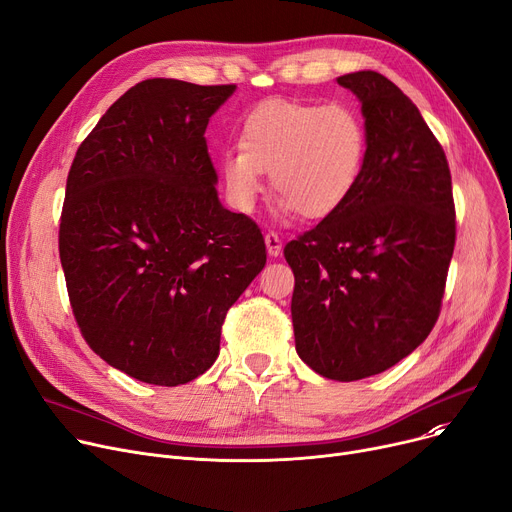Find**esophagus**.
Segmentation results:
<instances>
[{"label":"esophagus","mask_w":512,"mask_h":512,"mask_svg":"<svg viewBox=\"0 0 512 512\" xmlns=\"http://www.w3.org/2000/svg\"><path fill=\"white\" fill-rule=\"evenodd\" d=\"M265 249H267V255H270V257H280L282 255L280 236L274 234V232H267L265 234Z\"/></svg>","instance_id":"1"}]
</instances>
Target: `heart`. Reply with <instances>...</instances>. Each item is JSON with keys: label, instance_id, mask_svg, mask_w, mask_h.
Here are the masks:
<instances>
[{"label": "heart", "instance_id": "heart-1", "mask_svg": "<svg viewBox=\"0 0 512 512\" xmlns=\"http://www.w3.org/2000/svg\"><path fill=\"white\" fill-rule=\"evenodd\" d=\"M367 128L346 103L267 99L240 124L238 149L222 155V180L234 207L247 211L261 191V172L280 195V211L307 220L338 211L361 182Z\"/></svg>", "mask_w": 512, "mask_h": 512}]
</instances>
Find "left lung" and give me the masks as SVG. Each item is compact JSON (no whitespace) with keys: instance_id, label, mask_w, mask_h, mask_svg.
Here are the masks:
<instances>
[{"instance_id":"left-lung-1","label":"left lung","mask_w":512,"mask_h":512,"mask_svg":"<svg viewBox=\"0 0 512 512\" xmlns=\"http://www.w3.org/2000/svg\"><path fill=\"white\" fill-rule=\"evenodd\" d=\"M336 80L361 103L365 170L351 199L290 240L284 257L299 357L328 380L355 382L432 332L456 226L448 161L417 105L380 72Z\"/></svg>"}]
</instances>
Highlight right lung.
Here are the masks:
<instances>
[{
	"label": "right lung",
	"instance_id": "1",
	"mask_svg": "<svg viewBox=\"0 0 512 512\" xmlns=\"http://www.w3.org/2000/svg\"><path fill=\"white\" fill-rule=\"evenodd\" d=\"M236 85L149 78L78 147L60 259L78 328L130 378L180 386L220 355L228 309L265 265L257 224L226 209L209 118Z\"/></svg>",
	"mask_w": 512,
	"mask_h": 512
}]
</instances>
